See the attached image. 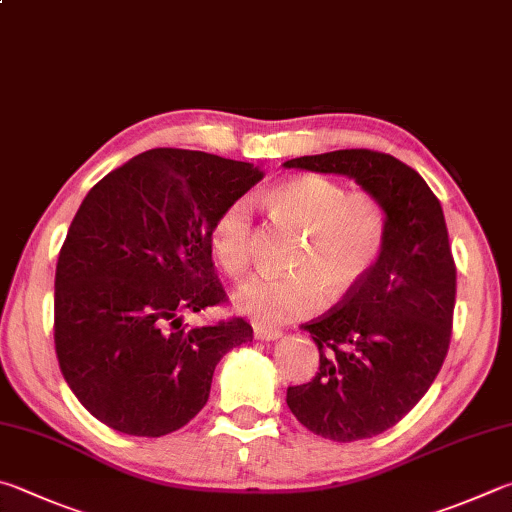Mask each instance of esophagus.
<instances>
[{
  "label": "esophagus",
  "mask_w": 512,
  "mask_h": 512,
  "mask_svg": "<svg viewBox=\"0 0 512 512\" xmlns=\"http://www.w3.org/2000/svg\"><path fill=\"white\" fill-rule=\"evenodd\" d=\"M280 336H282L280 329L262 327V324H255V338H257V340H277Z\"/></svg>",
  "instance_id": "esophagus-1"
}]
</instances>
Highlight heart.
Masks as SVG:
<instances>
[{"label":"heart","mask_w":512,"mask_h":512,"mask_svg":"<svg viewBox=\"0 0 512 512\" xmlns=\"http://www.w3.org/2000/svg\"><path fill=\"white\" fill-rule=\"evenodd\" d=\"M266 206L302 239L291 257L293 273L255 275L239 286V311L259 324H284L318 313L324 291L342 300L358 291L380 264L389 241V212L369 192H349L329 176L302 174L273 185ZM253 203L228 201L210 226V248L221 271L241 277L253 246Z\"/></svg>","instance_id":"b5f03b06"}]
</instances>
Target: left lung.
Segmentation results:
<instances>
[{
	"label": "left lung",
	"mask_w": 512,
	"mask_h": 512,
	"mask_svg": "<svg viewBox=\"0 0 512 512\" xmlns=\"http://www.w3.org/2000/svg\"><path fill=\"white\" fill-rule=\"evenodd\" d=\"M284 165L351 176L389 212L374 275L302 324L320 367L309 383L286 389V405L306 430L338 443L371 439L421 401L448 356L457 266L441 203L421 174L385 152L360 147Z\"/></svg>",
	"instance_id": "1"
}]
</instances>
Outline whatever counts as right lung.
<instances>
[{
    "label": "right lung",
    "instance_id": "right-lung-1",
    "mask_svg": "<svg viewBox=\"0 0 512 512\" xmlns=\"http://www.w3.org/2000/svg\"><path fill=\"white\" fill-rule=\"evenodd\" d=\"M262 176L250 163L156 147L82 201L55 266V356L71 392L111 430H179L208 403L224 353L253 340L244 318L188 327L181 315L228 302L210 226Z\"/></svg>",
    "mask_w": 512,
    "mask_h": 512
}]
</instances>
